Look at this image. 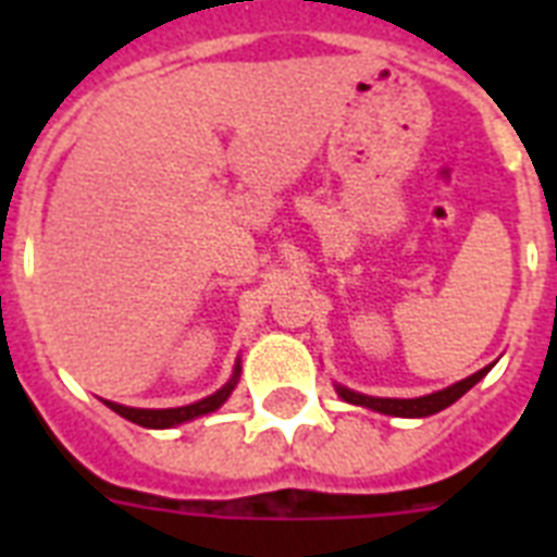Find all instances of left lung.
Masks as SVG:
<instances>
[{"mask_svg":"<svg viewBox=\"0 0 557 557\" xmlns=\"http://www.w3.org/2000/svg\"><path fill=\"white\" fill-rule=\"evenodd\" d=\"M494 364L483 367V370H476L474 375H468V379L457 381V384H450L445 389H436V393H428V396H419V398H379V396H364V393H356V389L344 387V384H335L338 389V396L349 405H358V407H370L375 413H384V416H401V419H422V416H433L450 407L457 398H462L468 389L474 387L476 381L485 379V372L492 370Z\"/></svg>","mask_w":557,"mask_h":557,"instance_id":"left-lung-1","label":"left lung"}]
</instances>
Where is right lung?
Masks as SVG:
<instances>
[{"label": "right lung", "mask_w": 557, "mask_h": 557, "mask_svg": "<svg viewBox=\"0 0 557 557\" xmlns=\"http://www.w3.org/2000/svg\"><path fill=\"white\" fill-rule=\"evenodd\" d=\"M239 372H243V364L236 361L234 375L227 379L225 387H219L216 393H210V396L199 398V401H193V405H185V407H164V410H150V407H126V405H117V401H107V407L109 410H115L117 416L129 419V422L141 424V428H152V431H161V428H176V424H185V422H190V419L208 416L225 405L227 396L234 393L236 381H239Z\"/></svg>", "instance_id": "right-lung-1"}]
</instances>
